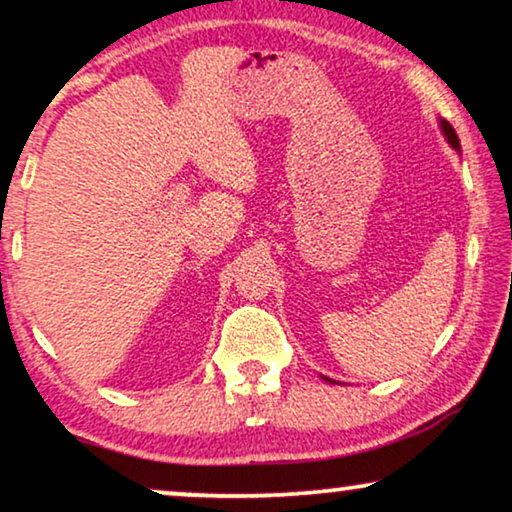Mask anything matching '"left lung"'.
I'll use <instances>...</instances> for the list:
<instances>
[{
    "instance_id": "left-lung-1",
    "label": "left lung",
    "mask_w": 512,
    "mask_h": 512,
    "mask_svg": "<svg viewBox=\"0 0 512 512\" xmlns=\"http://www.w3.org/2000/svg\"><path fill=\"white\" fill-rule=\"evenodd\" d=\"M440 129H442V134H444V138H447V143L451 145V148L459 152L461 150V141H459V136H456L454 126H451L447 119H440ZM322 378H324V381H329V383H336V381H331V378H327V376H322Z\"/></svg>"
}]
</instances>
